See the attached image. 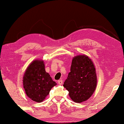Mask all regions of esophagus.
Segmentation results:
<instances>
[{
    "label": "esophagus",
    "instance_id": "34e87169",
    "mask_svg": "<svg viewBox=\"0 0 124 124\" xmlns=\"http://www.w3.org/2000/svg\"><path fill=\"white\" fill-rule=\"evenodd\" d=\"M58 84L59 85H62L63 84V81L62 80H58Z\"/></svg>",
    "mask_w": 124,
    "mask_h": 124
}]
</instances>
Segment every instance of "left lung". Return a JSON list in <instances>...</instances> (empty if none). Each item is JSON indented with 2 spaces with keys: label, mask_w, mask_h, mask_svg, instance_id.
I'll return each mask as SVG.
<instances>
[{
  "label": "left lung",
  "mask_w": 124,
  "mask_h": 124,
  "mask_svg": "<svg viewBox=\"0 0 124 124\" xmlns=\"http://www.w3.org/2000/svg\"><path fill=\"white\" fill-rule=\"evenodd\" d=\"M97 84L95 68L90 58L85 55L74 57L63 84L71 99L77 103L86 101L94 92Z\"/></svg>",
  "instance_id": "1"
}]
</instances>
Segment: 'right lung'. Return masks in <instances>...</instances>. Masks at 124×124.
Returning a JSON list of instances; mask_svg holds the SVG:
<instances>
[{"label":"right lung","mask_w":124,"mask_h":124,"mask_svg":"<svg viewBox=\"0 0 124 124\" xmlns=\"http://www.w3.org/2000/svg\"><path fill=\"white\" fill-rule=\"evenodd\" d=\"M23 85L26 95L32 101L41 102L57 84L47 73L42 60L32 61L26 70Z\"/></svg>","instance_id":"1"}]
</instances>
